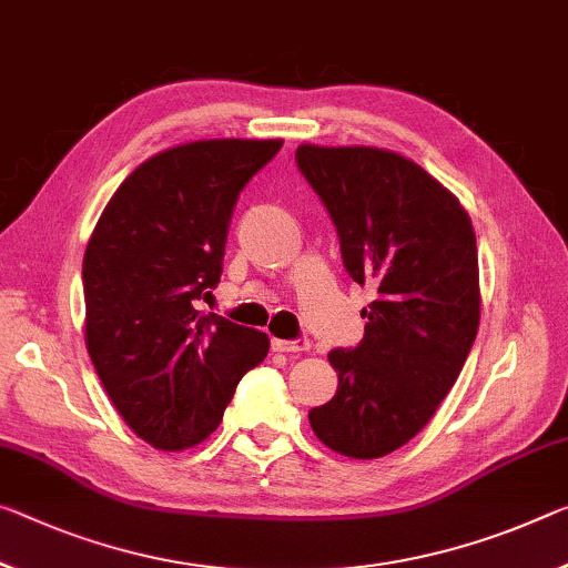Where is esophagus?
Here are the masks:
<instances>
[{
    "label": "esophagus",
    "mask_w": 568,
    "mask_h": 568,
    "mask_svg": "<svg viewBox=\"0 0 568 568\" xmlns=\"http://www.w3.org/2000/svg\"><path fill=\"white\" fill-rule=\"evenodd\" d=\"M308 348H311V341L305 336L291 338V341L273 338V351H281V354H301V351H308Z\"/></svg>",
    "instance_id": "34e87169"
}]
</instances>
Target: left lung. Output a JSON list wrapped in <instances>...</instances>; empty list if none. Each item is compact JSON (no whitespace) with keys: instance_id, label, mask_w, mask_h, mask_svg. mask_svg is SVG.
I'll return each mask as SVG.
<instances>
[{"instance_id":"left-lung-1","label":"left lung","mask_w":568,"mask_h":568,"mask_svg":"<svg viewBox=\"0 0 568 568\" xmlns=\"http://www.w3.org/2000/svg\"><path fill=\"white\" fill-rule=\"evenodd\" d=\"M336 227L346 273L376 298L364 338L333 348V399L308 412L323 445L374 460L407 445L447 397L480 321L473 222L447 189L399 154L368 146L295 151Z\"/></svg>"}]
</instances>
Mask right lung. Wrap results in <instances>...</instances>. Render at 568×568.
Segmentation results:
<instances>
[{"label": "right lung", "instance_id": "right-lung-1", "mask_svg": "<svg viewBox=\"0 0 568 568\" xmlns=\"http://www.w3.org/2000/svg\"><path fill=\"white\" fill-rule=\"evenodd\" d=\"M283 141H194L161 151L111 196L83 257L85 344L108 397L156 449L200 445L267 356L263 331L196 301L220 283L237 196Z\"/></svg>", "mask_w": 568, "mask_h": 568}]
</instances>
